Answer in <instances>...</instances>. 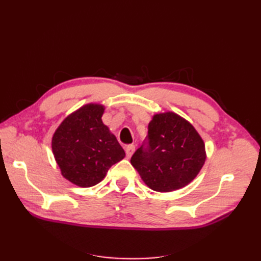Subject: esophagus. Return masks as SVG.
<instances>
[{
    "mask_svg": "<svg viewBox=\"0 0 261 261\" xmlns=\"http://www.w3.org/2000/svg\"><path fill=\"white\" fill-rule=\"evenodd\" d=\"M125 151H126V156L130 158L133 155L134 151H135V146H134V145H128L127 147H126Z\"/></svg>",
    "mask_w": 261,
    "mask_h": 261,
    "instance_id": "34e87169",
    "label": "esophagus"
}]
</instances>
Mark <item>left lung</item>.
Wrapping results in <instances>:
<instances>
[{"mask_svg": "<svg viewBox=\"0 0 261 261\" xmlns=\"http://www.w3.org/2000/svg\"><path fill=\"white\" fill-rule=\"evenodd\" d=\"M204 161L202 138L191 123L174 112L153 115L146 140L130 159L145 184L161 193L188 185Z\"/></svg>", "mask_w": 261, "mask_h": 261, "instance_id": "left-lung-1", "label": "left lung"}]
</instances>
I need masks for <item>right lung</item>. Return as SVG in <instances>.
<instances>
[{
    "mask_svg": "<svg viewBox=\"0 0 261 261\" xmlns=\"http://www.w3.org/2000/svg\"><path fill=\"white\" fill-rule=\"evenodd\" d=\"M103 112V106L86 105L69 114L52 137V151L62 175L77 186L97 185L125 156L116 137L101 120Z\"/></svg>",
    "mask_w": 261,
    "mask_h": 261,
    "instance_id": "obj_1",
    "label": "right lung"
}]
</instances>
